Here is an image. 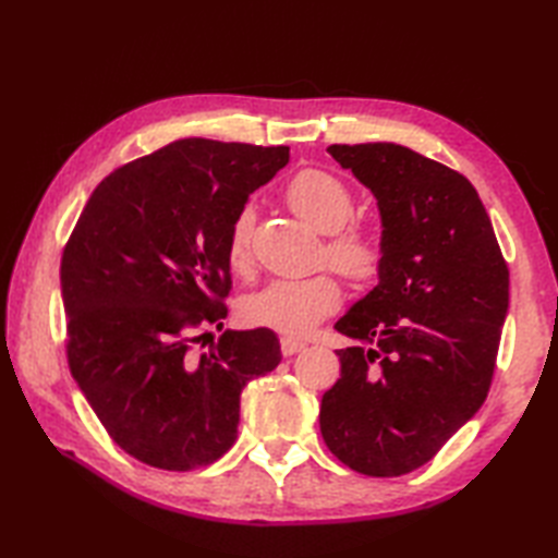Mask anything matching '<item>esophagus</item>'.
<instances>
[{
  "mask_svg": "<svg viewBox=\"0 0 558 558\" xmlns=\"http://www.w3.org/2000/svg\"><path fill=\"white\" fill-rule=\"evenodd\" d=\"M304 348H306L304 340H298V338H292V336H282L280 338V352L286 354V357H292V354L302 352Z\"/></svg>",
  "mask_w": 558,
  "mask_h": 558,
  "instance_id": "obj_1",
  "label": "esophagus"
}]
</instances>
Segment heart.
I'll list each match as a JSON object with an SVG mask.
<instances>
[{
  "label": "heart",
  "mask_w": 558,
  "mask_h": 558,
  "mask_svg": "<svg viewBox=\"0 0 558 558\" xmlns=\"http://www.w3.org/2000/svg\"><path fill=\"white\" fill-rule=\"evenodd\" d=\"M286 201L300 218L328 232L326 254L342 276L366 282L378 276L384 266L381 234L362 222H348L354 210L350 186L338 174L306 168L286 184ZM252 242V213L242 210L234 218L225 258L234 272L248 266ZM342 300L340 282L333 272H316L306 278L272 280L266 288L244 298L240 314L244 324L278 330L282 336H304L326 316L333 314Z\"/></svg>",
  "instance_id": "obj_1"
}]
</instances>
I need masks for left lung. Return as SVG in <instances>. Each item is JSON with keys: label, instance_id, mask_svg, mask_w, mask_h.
<instances>
[{"label": "left lung", "instance_id": "1", "mask_svg": "<svg viewBox=\"0 0 558 558\" xmlns=\"http://www.w3.org/2000/svg\"><path fill=\"white\" fill-rule=\"evenodd\" d=\"M372 189L378 286L336 324L340 378L322 398L342 465L400 477L429 462L487 400L508 312V266L468 177L398 144L328 146Z\"/></svg>", "mask_w": 558, "mask_h": 558}]
</instances>
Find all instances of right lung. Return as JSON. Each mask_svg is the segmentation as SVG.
<instances>
[{
  "label": "right lung",
  "instance_id": "add662e5",
  "mask_svg": "<svg viewBox=\"0 0 558 558\" xmlns=\"http://www.w3.org/2000/svg\"><path fill=\"white\" fill-rule=\"evenodd\" d=\"M288 146L180 138L110 172L62 254L66 360L112 441L186 472L228 453L242 388L280 364L268 328H222L234 218Z\"/></svg>",
  "mask_w": 558,
  "mask_h": 558
}]
</instances>
